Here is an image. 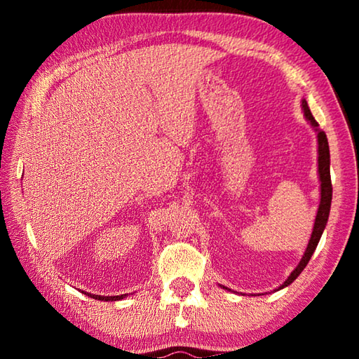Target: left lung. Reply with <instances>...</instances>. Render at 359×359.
Masks as SVG:
<instances>
[{
  "label": "left lung",
  "mask_w": 359,
  "mask_h": 359,
  "mask_svg": "<svg viewBox=\"0 0 359 359\" xmlns=\"http://www.w3.org/2000/svg\"><path fill=\"white\" fill-rule=\"evenodd\" d=\"M302 109H304V115H306V120L311 123L315 131H317V137H318V174H320V205H318V212H317V217H315V224H313V231H312V236H311V241H309L306 252H304V257L301 258L299 264L296 266V269L291 272L290 277L285 280L283 285H280L282 290L285 287H288L290 283H293L297 276L301 274L304 271V267L307 266L309 259L315 252V248H317L318 242L321 234H323L325 226L327 223V217H330V209H331V199H332V185H331V172H330V145H327V137L325 135V131H321L318 128V123L317 120L313 118V115L311 112V109L307 106V101L302 100Z\"/></svg>",
  "instance_id": "8db88e82"
}]
</instances>
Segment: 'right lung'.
Returning a JSON list of instances; mask_svg holds the SVG:
<instances>
[{
  "label": "right lung",
  "instance_id": "obj_1",
  "mask_svg": "<svg viewBox=\"0 0 359 359\" xmlns=\"http://www.w3.org/2000/svg\"><path fill=\"white\" fill-rule=\"evenodd\" d=\"M88 294V293H87ZM92 297H95V299L98 301H118V299H123V297L126 294H121V296H98V294H90Z\"/></svg>",
  "mask_w": 359,
  "mask_h": 359
}]
</instances>
